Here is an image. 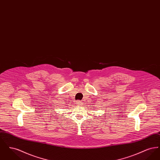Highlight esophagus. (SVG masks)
I'll list each match as a JSON object with an SVG mask.
<instances>
[{
    "label": "esophagus",
    "instance_id": "34e87169",
    "mask_svg": "<svg viewBox=\"0 0 160 160\" xmlns=\"http://www.w3.org/2000/svg\"><path fill=\"white\" fill-rule=\"evenodd\" d=\"M76 104L78 105V106H80L81 105H82V101H78L77 102Z\"/></svg>",
    "mask_w": 160,
    "mask_h": 160
}]
</instances>
